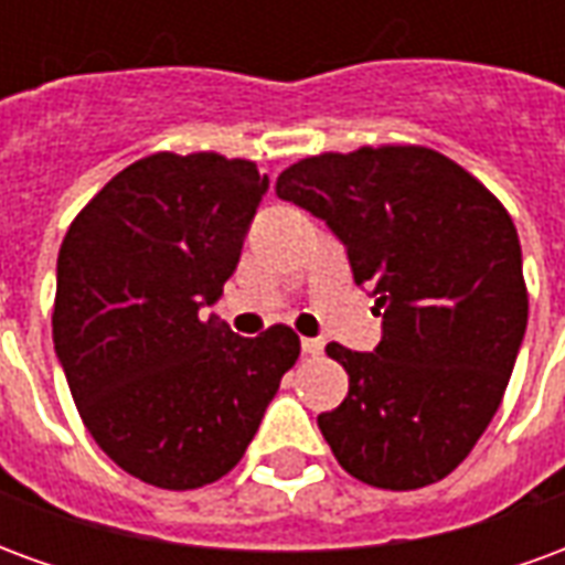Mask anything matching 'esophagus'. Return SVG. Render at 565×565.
Listing matches in <instances>:
<instances>
[{
  "mask_svg": "<svg viewBox=\"0 0 565 565\" xmlns=\"http://www.w3.org/2000/svg\"><path fill=\"white\" fill-rule=\"evenodd\" d=\"M302 354L308 356L323 354V342H320V339H302Z\"/></svg>",
  "mask_w": 565,
  "mask_h": 565,
  "instance_id": "obj_1",
  "label": "esophagus"
}]
</instances>
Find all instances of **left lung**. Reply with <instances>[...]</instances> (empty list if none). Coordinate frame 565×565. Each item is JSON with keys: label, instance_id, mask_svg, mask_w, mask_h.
Segmentation results:
<instances>
[{"label": "left lung", "instance_id": "left-lung-1", "mask_svg": "<svg viewBox=\"0 0 565 565\" xmlns=\"http://www.w3.org/2000/svg\"><path fill=\"white\" fill-rule=\"evenodd\" d=\"M275 193L330 226L381 308L372 354L327 344L351 384L320 433L366 484H436L497 415L526 332L509 211L462 166L415 145L308 157Z\"/></svg>", "mask_w": 565, "mask_h": 565}]
</instances>
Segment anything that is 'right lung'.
Wrapping results in <instances>:
<instances>
[{
    "mask_svg": "<svg viewBox=\"0 0 565 565\" xmlns=\"http://www.w3.org/2000/svg\"><path fill=\"white\" fill-rule=\"evenodd\" d=\"M269 190L257 162L153 153L115 174L56 257L54 351L96 445L145 484L193 490L242 460L299 335H235L223 296Z\"/></svg>",
    "mask_w": 565,
    "mask_h": 565,
    "instance_id": "right-lung-1",
    "label": "right lung"
}]
</instances>
